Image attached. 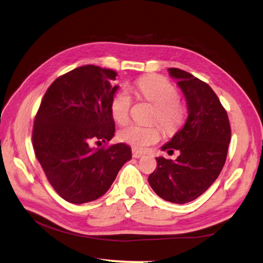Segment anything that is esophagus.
I'll list each match as a JSON object with an SVG mask.
<instances>
[{
  "mask_svg": "<svg viewBox=\"0 0 263 263\" xmlns=\"http://www.w3.org/2000/svg\"><path fill=\"white\" fill-rule=\"evenodd\" d=\"M132 156L135 158H140V157H142L143 154L141 152H139V150H137V149H132Z\"/></svg>",
  "mask_w": 263,
  "mask_h": 263,
  "instance_id": "34e87169",
  "label": "esophagus"
}]
</instances>
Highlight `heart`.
I'll return each mask as SVG.
<instances>
[{
  "label": "heart",
  "mask_w": 263,
  "mask_h": 263,
  "mask_svg": "<svg viewBox=\"0 0 263 263\" xmlns=\"http://www.w3.org/2000/svg\"><path fill=\"white\" fill-rule=\"evenodd\" d=\"M136 91L143 100L154 106V119L165 132L173 133L178 130L185 117V109L177 100L178 91L172 82L160 76H147L136 82ZM131 105L132 98L124 89L114 95L110 103V111L119 124H125L130 119ZM119 137L123 142L142 150L159 141L160 130L156 125L130 124L122 128Z\"/></svg>",
  "instance_id": "1"
}]
</instances>
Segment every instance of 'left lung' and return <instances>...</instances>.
<instances>
[{
	"label": "left lung",
	"mask_w": 263,
	"mask_h": 263,
	"mask_svg": "<svg viewBox=\"0 0 263 263\" xmlns=\"http://www.w3.org/2000/svg\"><path fill=\"white\" fill-rule=\"evenodd\" d=\"M170 76L185 96L189 116L185 124L161 147L167 153L178 150L175 159L157 157V170L148 182L156 194L183 204L205 192L224 167L231 125L225 108L215 91L186 71L168 69Z\"/></svg>",
	"instance_id": "8db88e82"
}]
</instances>
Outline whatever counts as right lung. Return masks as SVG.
I'll list each match as a JSON object with an SVG mask.
<instances>
[{"instance_id":"obj_1","label":"right lung","mask_w":263,"mask_h":263,"mask_svg":"<svg viewBox=\"0 0 263 263\" xmlns=\"http://www.w3.org/2000/svg\"><path fill=\"white\" fill-rule=\"evenodd\" d=\"M117 73L83 65L59 77L44 95L35 117L32 146L48 182L71 203L90 202L108 191L117 173L132 158L116 143L95 148L114 137L110 103Z\"/></svg>"}]
</instances>
